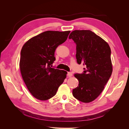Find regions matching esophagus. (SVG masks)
Segmentation results:
<instances>
[{"label":"esophagus","mask_w":129,"mask_h":129,"mask_svg":"<svg viewBox=\"0 0 129 129\" xmlns=\"http://www.w3.org/2000/svg\"><path fill=\"white\" fill-rule=\"evenodd\" d=\"M67 76H68L69 77H72V76H73L72 73H71V72H68V73H67Z\"/></svg>","instance_id":"esophagus-1"}]
</instances>
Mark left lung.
Here are the masks:
<instances>
[{
	"label": "left lung",
	"mask_w": 129,
	"mask_h": 129,
	"mask_svg": "<svg viewBox=\"0 0 129 129\" xmlns=\"http://www.w3.org/2000/svg\"><path fill=\"white\" fill-rule=\"evenodd\" d=\"M69 39L76 44L78 64L85 66L83 74H75L79 86L73 89V95L83 103L95 100L104 89L112 72L111 49L102 38L90 30H75Z\"/></svg>",
	"instance_id": "left-lung-1"
}]
</instances>
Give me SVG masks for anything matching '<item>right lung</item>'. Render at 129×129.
Wrapping results in <instances>:
<instances>
[{
	"label": "right lung",
	"instance_id": "obj_1",
	"mask_svg": "<svg viewBox=\"0 0 129 129\" xmlns=\"http://www.w3.org/2000/svg\"><path fill=\"white\" fill-rule=\"evenodd\" d=\"M70 30H47L35 36L22 46L19 67L22 79L31 94L41 101L51 99L63 82L67 72L51 68L54 53L64 42Z\"/></svg>",
	"mask_w": 129,
	"mask_h": 129
}]
</instances>
